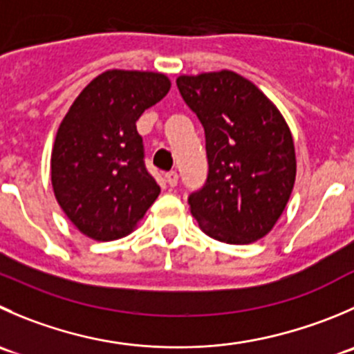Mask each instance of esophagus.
Returning <instances> with one entry per match:
<instances>
[{"instance_id":"obj_1","label":"esophagus","mask_w":354,"mask_h":354,"mask_svg":"<svg viewBox=\"0 0 354 354\" xmlns=\"http://www.w3.org/2000/svg\"><path fill=\"white\" fill-rule=\"evenodd\" d=\"M164 178H166V181H167V185H169V187H176V185H178V173H176V171H167V173L164 174Z\"/></svg>"}]
</instances>
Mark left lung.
<instances>
[{"mask_svg":"<svg viewBox=\"0 0 354 354\" xmlns=\"http://www.w3.org/2000/svg\"><path fill=\"white\" fill-rule=\"evenodd\" d=\"M178 90L205 133L207 180L188 197L205 235L243 245L282 216L296 181V152L279 109L232 71L180 75Z\"/></svg>","mask_w":354,"mask_h":354,"instance_id":"left-lung-1","label":"left lung"}]
</instances>
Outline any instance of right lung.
Instances as JSON below:
<instances>
[{"instance_id": "1", "label": "right lung", "mask_w": 354, "mask_h": 354, "mask_svg": "<svg viewBox=\"0 0 354 354\" xmlns=\"http://www.w3.org/2000/svg\"><path fill=\"white\" fill-rule=\"evenodd\" d=\"M169 88L159 72L107 71L86 86L62 121L51 185L62 211L90 239L128 235L159 197L136 121Z\"/></svg>"}]
</instances>
